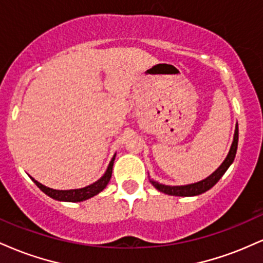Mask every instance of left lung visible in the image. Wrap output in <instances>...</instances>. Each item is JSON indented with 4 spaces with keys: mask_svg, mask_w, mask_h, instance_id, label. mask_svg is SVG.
<instances>
[{
    "mask_svg": "<svg viewBox=\"0 0 263 263\" xmlns=\"http://www.w3.org/2000/svg\"><path fill=\"white\" fill-rule=\"evenodd\" d=\"M237 142H238V128L236 125V129H235L234 135V141H232L231 148L229 151V155L225 158V161L222 162V164L214 172L211 176H209L206 179L201 180V182L189 184V185H180V186H170V185H163L155 182V180H151L152 185L156 189H158L159 192L165 193L168 195H176V197H194V195H199L201 193H205L206 190L213 188L216 183L219 182V179L225 174V172L228 171V168L230 167L231 163L234 162L235 156H236L237 151Z\"/></svg>",
    "mask_w": 263,
    "mask_h": 263,
    "instance_id": "left-lung-1",
    "label": "left lung"
}]
</instances>
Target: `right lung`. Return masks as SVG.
I'll return each instance as SVG.
<instances>
[{
	"instance_id": "right-lung-1",
	"label": "right lung",
	"mask_w": 263,
	"mask_h": 263,
	"mask_svg": "<svg viewBox=\"0 0 263 263\" xmlns=\"http://www.w3.org/2000/svg\"><path fill=\"white\" fill-rule=\"evenodd\" d=\"M115 156L112 157V159H111L110 164H108V167H107V171L105 172L104 176H102L100 179L98 180V182H95L89 186H85V188L71 189V190H55V189L48 188V186H45V185H43V184L37 182V180L33 179V178H32V180L35 183V185H37L38 188L42 190V192H44L45 194L49 195L50 198L55 199V200L73 201V203H75V201L86 200V199H89V198L93 197V195L99 194V193L102 192V190L106 188V185L111 179V174H112Z\"/></svg>"
}]
</instances>
